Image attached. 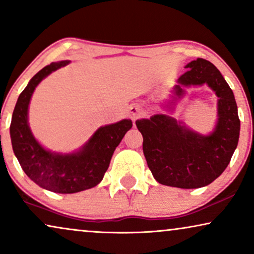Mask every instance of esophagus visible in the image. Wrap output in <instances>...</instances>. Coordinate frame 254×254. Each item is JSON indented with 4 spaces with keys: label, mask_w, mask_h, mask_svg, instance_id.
<instances>
[{
    "label": "esophagus",
    "mask_w": 254,
    "mask_h": 254,
    "mask_svg": "<svg viewBox=\"0 0 254 254\" xmlns=\"http://www.w3.org/2000/svg\"><path fill=\"white\" fill-rule=\"evenodd\" d=\"M141 106L140 105H133L129 109V117L130 119L135 121L136 119H138V118L141 117Z\"/></svg>",
    "instance_id": "34e87169"
}]
</instances>
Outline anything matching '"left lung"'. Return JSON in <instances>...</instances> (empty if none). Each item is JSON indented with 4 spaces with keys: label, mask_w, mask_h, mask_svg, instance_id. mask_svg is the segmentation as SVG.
Here are the masks:
<instances>
[{
    "label": "left lung",
    "mask_w": 254,
    "mask_h": 254,
    "mask_svg": "<svg viewBox=\"0 0 254 254\" xmlns=\"http://www.w3.org/2000/svg\"><path fill=\"white\" fill-rule=\"evenodd\" d=\"M189 69L173 88L175 109L186 95L185 89L207 84L217 97V121L211 133L202 135L168 114L136 120L143 136L147 164L159 184L178 189H199L218 178L237 148L241 130L237 104L230 86L220 70L204 59L186 64Z\"/></svg>",
    "instance_id": "8db88e82"
}]
</instances>
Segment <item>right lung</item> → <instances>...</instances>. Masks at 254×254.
I'll use <instances>...</instances> for the list:
<instances>
[{
  "label": "right lung",
  "instance_id": "add662e5",
  "mask_svg": "<svg viewBox=\"0 0 254 254\" xmlns=\"http://www.w3.org/2000/svg\"><path fill=\"white\" fill-rule=\"evenodd\" d=\"M69 62L59 61L38 71L17 100L10 125L15 156L29 178L54 193L70 194L92 189L103 180L111 158L133 123L124 119L97 129L78 150L68 154L44 148L29 126V105L37 85L45 77Z\"/></svg>",
  "mask_w": 254,
  "mask_h": 254
}]
</instances>
